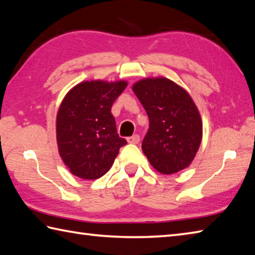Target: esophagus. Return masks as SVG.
I'll use <instances>...</instances> for the list:
<instances>
[{
  "mask_svg": "<svg viewBox=\"0 0 255 255\" xmlns=\"http://www.w3.org/2000/svg\"><path fill=\"white\" fill-rule=\"evenodd\" d=\"M127 141H128V143L137 144V143H139V141H140V137L138 136V134H133V136L127 138Z\"/></svg>",
  "mask_w": 255,
  "mask_h": 255,
  "instance_id": "esophagus-1",
  "label": "esophagus"
}]
</instances>
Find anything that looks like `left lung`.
Listing matches in <instances>:
<instances>
[{
    "label": "left lung",
    "instance_id": "obj_1",
    "mask_svg": "<svg viewBox=\"0 0 255 255\" xmlns=\"http://www.w3.org/2000/svg\"><path fill=\"white\" fill-rule=\"evenodd\" d=\"M132 91L149 117L141 148L150 164L162 174L186 169L203 137L202 118L191 95L166 78L142 79Z\"/></svg>",
    "mask_w": 255,
    "mask_h": 255
}]
</instances>
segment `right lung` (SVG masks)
Returning a JSON list of instances; mask_svg holds the SVG:
<instances>
[{"mask_svg": "<svg viewBox=\"0 0 255 255\" xmlns=\"http://www.w3.org/2000/svg\"><path fill=\"white\" fill-rule=\"evenodd\" d=\"M126 81H85L70 90L57 114L59 154L73 175L96 180L111 169L125 139L117 133L113 103Z\"/></svg>", "mask_w": 255, "mask_h": 255, "instance_id": "add662e5", "label": "right lung"}]
</instances>
